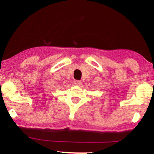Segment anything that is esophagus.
<instances>
[{
	"label": "esophagus",
	"instance_id": "obj_1",
	"mask_svg": "<svg viewBox=\"0 0 154 154\" xmlns=\"http://www.w3.org/2000/svg\"><path fill=\"white\" fill-rule=\"evenodd\" d=\"M73 84H74V85H75V86H80V85H82V82H81V81L75 80V81H74Z\"/></svg>",
	"mask_w": 154,
	"mask_h": 154
}]
</instances>
